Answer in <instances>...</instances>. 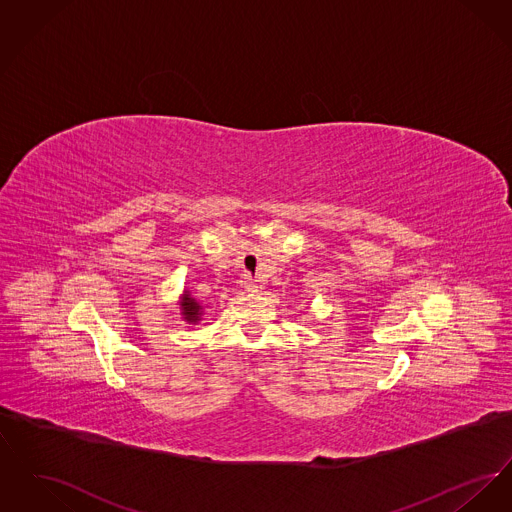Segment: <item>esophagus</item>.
Returning <instances> with one entry per match:
<instances>
[{"mask_svg": "<svg viewBox=\"0 0 512 512\" xmlns=\"http://www.w3.org/2000/svg\"><path fill=\"white\" fill-rule=\"evenodd\" d=\"M242 286H244L247 292H255V290L259 288L257 280H255V278H251V276H244V280H242Z\"/></svg>", "mask_w": 512, "mask_h": 512, "instance_id": "esophagus-1", "label": "esophagus"}]
</instances>
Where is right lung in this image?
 Masks as SVG:
<instances>
[{"instance_id": "right-lung-1", "label": "right lung", "mask_w": 512, "mask_h": 512, "mask_svg": "<svg viewBox=\"0 0 512 512\" xmlns=\"http://www.w3.org/2000/svg\"><path fill=\"white\" fill-rule=\"evenodd\" d=\"M182 311H184V318L188 320V322H197L199 320V315H201V307H199V303L192 299V297H184V301H182Z\"/></svg>"}]
</instances>
